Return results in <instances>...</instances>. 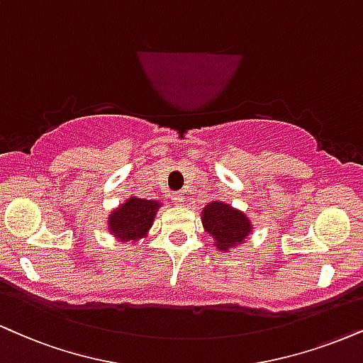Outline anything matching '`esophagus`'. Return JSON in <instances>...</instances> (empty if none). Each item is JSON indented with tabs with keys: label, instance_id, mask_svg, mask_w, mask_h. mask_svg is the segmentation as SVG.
Returning <instances> with one entry per match:
<instances>
[{
	"label": "esophagus",
	"instance_id": "34e87169",
	"mask_svg": "<svg viewBox=\"0 0 363 363\" xmlns=\"http://www.w3.org/2000/svg\"><path fill=\"white\" fill-rule=\"evenodd\" d=\"M170 199H172L174 204H184V194L182 193H172V196H170Z\"/></svg>",
	"mask_w": 363,
	"mask_h": 363
}]
</instances>
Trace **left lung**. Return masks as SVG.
I'll list each match as a JSON object with an SVG mask.
<instances>
[{"mask_svg": "<svg viewBox=\"0 0 363 363\" xmlns=\"http://www.w3.org/2000/svg\"><path fill=\"white\" fill-rule=\"evenodd\" d=\"M204 231L215 240L218 250L230 252L231 248L242 245L252 233V223L245 213L238 211L223 201H213L204 206L201 213Z\"/></svg>", "mask_w": 363, "mask_h": 363, "instance_id": "8db88e82", "label": "left lung"}]
</instances>
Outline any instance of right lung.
Wrapping results in <instances>:
<instances>
[{
    "label": "right lung",
    "mask_w": 363,
    "mask_h": 363,
    "mask_svg": "<svg viewBox=\"0 0 363 363\" xmlns=\"http://www.w3.org/2000/svg\"><path fill=\"white\" fill-rule=\"evenodd\" d=\"M160 206L159 201L132 196L108 218V230L120 242H138L148 233Z\"/></svg>",
    "instance_id": "obj_1"
}]
</instances>
